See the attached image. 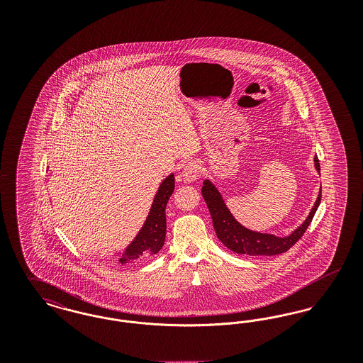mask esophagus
<instances>
[{
	"label": "esophagus",
	"instance_id": "esophagus-1",
	"mask_svg": "<svg viewBox=\"0 0 363 363\" xmlns=\"http://www.w3.org/2000/svg\"><path fill=\"white\" fill-rule=\"evenodd\" d=\"M200 174H201V164L196 160H191L182 169V177L186 182H194Z\"/></svg>",
	"mask_w": 363,
	"mask_h": 363
}]
</instances>
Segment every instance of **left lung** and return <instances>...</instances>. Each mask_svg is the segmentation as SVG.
I'll list each match as a JSON object with an SVG mask.
<instances>
[{
  "instance_id": "1",
  "label": "left lung",
  "mask_w": 363,
  "mask_h": 363,
  "mask_svg": "<svg viewBox=\"0 0 363 363\" xmlns=\"http://www.w3.org/2000/svg\"><path fill=\"white\" fill-rule=\"evenodd\" d=\"M314 167L320 173V163L317 156H314ZM201 193L207 203L218 238L231 252L247 256H275L287 252L294 243L299 241V238L305 234L317 208L321 203L320 188L317 200L303 223L298 225L290 235L277 237L275 234L259 233L242 225L230 212V209L225 206L222 193L211 182V179H206L203 182Z\"/></svg>"
}]
</instances>
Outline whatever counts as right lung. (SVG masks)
Wrapping results in <instances>:
<instances>
[{"instance_id": "right-lung-1", "label": "right lung", "mask_w": 363, "mask_h": 363, "mask_svg": "<svg viewBox=\"0 0 363 363\" xmlns=\"http://www.w3.org/2000/svg\"><path fill=\"white\" fill-rule=\"evenodd\" d=\"M174 185L173 173L160 182L145 222L138 230L136 237L125 247L123 252L116 253L121 265L148 259L163 247L166 238V206L173 194Z\"/></svg>"}]
</instances>
